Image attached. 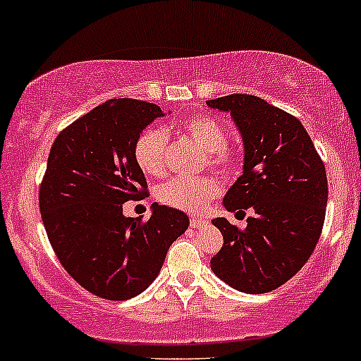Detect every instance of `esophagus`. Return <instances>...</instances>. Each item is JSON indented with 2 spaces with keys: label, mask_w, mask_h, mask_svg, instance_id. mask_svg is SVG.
<instances>
[{
  "label": "esophagus",
  "mask_w": 361,
  "mask_h": 361,
  "mask_svg": "<svg viewBox=\"0 0 361 361\" xmlns=\"http://www.w3.org/2000/svg\"><path fill=\"white\" fill-rule=\"evenodd\" d=\"M207 222H208V220L204 219V216H197V215L191 216V226L192 227H201V226H204Z\"/></svg>",
  "instance_id": "1"
}]
</instances>
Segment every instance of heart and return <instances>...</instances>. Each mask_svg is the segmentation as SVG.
<instances>
[{"mask_svg": "<svg viewBox=\"0 0 361 361\" xmlns=\"http://www.w3.org/2000/svg\"><path fill=\"white\" fill-rule=\"evenodd\" d=\"M177 130L192 139L207 153L208 164L227 172L234 165V158L226 148V127L216 118L197 115L185 118ZM169 145L166 133L160 127L142 130L134 146V158L139 169L148 176H160L165 170V149ZM219 192V185L212 177H173L158 188V200L169 207L184 212H200Z\"/></svg>", "mask_w": 361, "mask_h": 361, "instance_id": "heart-1", "label": "heart"}]
</instances>
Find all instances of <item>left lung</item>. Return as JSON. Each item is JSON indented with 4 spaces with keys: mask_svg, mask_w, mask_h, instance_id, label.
<instances>
[{
    "mask_svg": "<svg viewBox=\"0 0 361 361\" xmlns=\"http://www.w3.org/2000/svg\"><path fill=\"white\" fill-rule=\"evenodd\" d=\"M207 104L231 115L243 139V173L224 207L253 212L246 231L226 216L212 220L224 235L212 270L241 293H269L300 272L319 243L329 196L325 166L300 120L265 99L231 94Z\"/></svg>",
    "mask_w": 361,
    "mask_h": 361,
    "instance_id": "8db88e82",
    "label": "left lung"
}]
</instances>
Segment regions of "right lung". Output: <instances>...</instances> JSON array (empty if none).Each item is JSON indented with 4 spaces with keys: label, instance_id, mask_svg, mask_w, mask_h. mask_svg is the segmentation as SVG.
<instances>
[{
    "label": "right lung",
    "instance_id": "obj_1",
    "mask_svg": "<svg viewBox=\"0 0 361 361\" xmlns=\"http://www.w3.org/2000/svg\"><path fill=\"white\" fill-rule=\"evenodd\" d=\"M160 117L158 104L110 99L61 130L49 151L39 191L46 234L63 269L104 300L141 294L189 227L184 212L165 204L154 203L145 224L123 215L126 201L146 195L135 141Z\"/></svg>",
    "mask_w": 361,
    "mask_h": 361
}]
</instances>
